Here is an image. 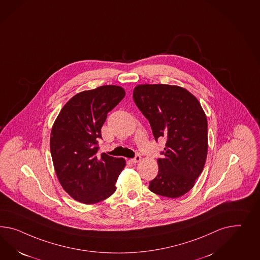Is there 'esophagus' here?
<instances>
[{
    "label": "esophagus",
    "mask_w": 260,
    "mask_h": 260,
    "mask_svg": "<svg viewBox=\"0 0 260 260\" xmlns=\"http://www.w3.org/2000/svg\"><path fill=\"white\" fill-rule=\"evenodd\" d=\"M140 160H141V156L140 154H137L134 158L131 159V161H132V163H138V162H140Z\"/></svg>",
    "instance_id": "obj_1"
}]
</instances>
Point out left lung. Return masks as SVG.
<instances>
[{
	"instance_id": "left-lung-1",
	"label": "left lung",
	"mask_w": 260,
	"mask_h": 260,
	"mask_svg": "<svg viewBox=\"0 0 260 260\" xmlns=\"http://www.w3.org/2000/svg\"><path fill=\"white\" fill-rule=\"evenodd\" d=\"M135 104L149 120L153 137L166 140L158 173L149 189L178 198L192 188L207 160V116L199 101L186 89L170 85H139Z\"/></svg>"
}]
</instances>
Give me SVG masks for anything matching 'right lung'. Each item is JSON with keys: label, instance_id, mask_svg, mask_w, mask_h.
Instances as JSON below:
<instances>
[{"label": "right lung", "instance_id": "obj_1", "mask_svg": "<svg viewBox=\"0 0 260 260\" xmlns=\"http://www.w3.org/2000/svg\"><path fill=\"white\" fill-rule=\"evenodd\" d=\"M125 96L119 86H102L76 94L53 123L50 150L56 176L64 190L86 205L106 200L116 190L125 160L97 154L101 128Z\"/></svg>", "mask_w": 260, "mask_h": 260}]
</instances>
